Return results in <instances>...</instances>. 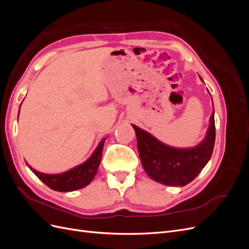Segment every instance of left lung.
<instances>
[{"instance_id": "left-lung-1", "label": "left lung", "mask_w": 249, "mask_h": 249, "mask_svg": "<svg viewBox=\"0 0 249 249\" xmlns=\"http://www.w3.org/2000/svg\"><path fill=\"white\" fill-rule=\"evenodd\" d=\"M132 126L136 132L143 168L149 178L163 185L183 187L189 184L198 176L212 156L215 144L214 110L210 117L205 139L198 145L190 148L168 146L135 124Z\"/></svg>"}]
</instances>
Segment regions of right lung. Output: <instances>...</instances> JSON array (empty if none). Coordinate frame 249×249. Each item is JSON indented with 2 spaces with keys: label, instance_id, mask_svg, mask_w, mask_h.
Listing matches in <instances>:
<instances>
[{
  "label": "right lung",
  "instance_id": "add662e5",
  "mask_svg": "<svg viewBox=\"0 0 249 249\" xmlns=\"http://www.w3.org/2000/svg\"><path fill=\"white\" fill-rule=\"evenodd\" d=\"M106 139L107 138H105L101 141L99 146L95 148L93 154L87 161L70 169L69 171L58 173V175H47V173L37 171L30 165H27L41 182H43L53 190L59 192H71L78 190L89 185L94 178L97 168L100 166L104 143Z\"/></svg>",
  "mask_w": 249,
  "mask_h": 249
}]
</instances>
